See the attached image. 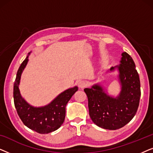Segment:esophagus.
<instances>
[{"label":"esophagus","instance_id":"esophagus-1","mask_svg":"<svg viewBox=\"0 0 153 153\" xmlns=\"http://www.w3.org/2000/svg\"><path fill=\"white\" fill-rule=\"evenodd\" d=\"M78 86L79 87V88L83 89L85 86H86V83H85V81H79L78 83Z\"/></svg>","mask_w":153,"mask_h":153}]
</instances>
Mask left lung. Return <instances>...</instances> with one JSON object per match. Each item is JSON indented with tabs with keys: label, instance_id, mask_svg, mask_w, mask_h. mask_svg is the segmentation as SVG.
<instances>
[{
	"label": "left lung",
	"instance_id": "left-lung-1",
	"mask_svg": "<svg viewBox=\"0 0 153 153\" xmlns=\"http://www.w3.org/2000/svg\"><path fill=\"white\" fill-rule=\"evenodd\" d=\"M120 65L111 67L110 71H118L121 91L116 97L108 95L98 83L85 88L88 100L89 115L98 127L103 129H120L135 116L141 97L140 79L135 63L126 52L121 54Z\"/></svg>",
	"mask_w": 153,
	"mask_h": 153
}]
</instances>
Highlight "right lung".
Masks as SVG:
<instances>
[{
    "label": "right lung",
    "instance_id": "add662e5",
    "mask_svg": "<svg viewBox=\"0 0 153 153\" xmlns=\"http://www.w3.org/2000/svg\"><path fill=\"white\" fill-rule=\"evenodd\" d=\"M27 56L17 71L14 83V102L17 114L24 124L39 134H48L61 126L65 118V106L78 87L70 88L59 94L47 105L35 107L28 104L20 93L19 85L23 71L28 62Z\"/></svg>",
    "mask_w": 153,
    "mask_h": 153
}]
</instances>
